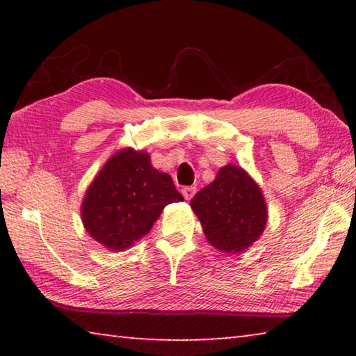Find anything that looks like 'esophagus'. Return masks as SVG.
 Returning <instances> with one entry per match:
<instances>
[{"label":"esophagus","mask_w":356,"mask_h":356,"mask_svg":"<svg viewBox=\"0 0 356 356\" xmlns=\"http://www.w3.org/2000/svg\"><path fill=\"white\" fill-rule=\"evenodd\" d=\"M195 193H196V188L195 186H184L182 188V195H184V197L186 201H190L193 196H195Z\"/></svg>","instance_id":"obj_1"}]
</instances>
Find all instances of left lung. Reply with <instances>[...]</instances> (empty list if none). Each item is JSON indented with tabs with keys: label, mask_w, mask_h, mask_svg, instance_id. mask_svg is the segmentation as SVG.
I'll use <instances>...</instances> for the list:
<instances>
[{
	"label": "left lung",
	"mask_w": 356,
	"mask_h": 356,
	"mask_svg": "<svg viewBox=\"0 0 356 356\" xmlns=\"http://www.w3.org/2000/svg\"><path fill=\"white\" fill-rule=\"evenodd\" d=\"M191 209L209 243L222 252L250 248L267 225V206L261 188L236 165L222 166L213 182L196 193Z\"/></svg>",
	"instance_id": "obj_1"
}]
</instances>
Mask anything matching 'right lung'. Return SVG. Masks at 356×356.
<instances>
[{"mask_svg":"<svg viewBox=\"0 0 356 356\" xmlns=\"http://www.w3.org/2000/svg\"><path fill=\"white\" fill-rule=\"evenodd\" d=\"M184 201L171 176L156 171L144 150L114 154L84 195V229L110 251L134 246L152 229L165 206Z\"/></svg>","mask_w":356,"mask_h":356,"instance_id":"add662e5","label":"right lung"}]
</instances>
